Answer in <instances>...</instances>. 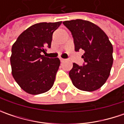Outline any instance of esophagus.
<instances>
[{"label": "esophagus", "mask_w": 124, "mask_h": 124, "mask_svg": "<svg viewBox=\"0 0 124 124\" xmlns=\"http://www.w3.org/2000/svg\"><path fill=\"white\" fill-rule=\"evenodd\" d=\"M60 61H61V63H63V62H64L65 61V59H62V58H60Z\"/></svg>", "instance_id": "obj_1"}]
</instances>
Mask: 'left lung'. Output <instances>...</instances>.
I'll use <instances>...</instances> for the list:
<instances>
[{
    "instance_id": "obj_1",
    "label": "left lung",
    "mask_w": 124,
    "mask_h": 124,
    "mask_svg": "<svg viewBox=\"0 0 124 124\" xmlns=\"http://www.w3.org/2000/svg\"><path fill=\"white\" fill-rule=\"evenodd\" d=\"M63 25L71 31L74 50H83V65L74 63L69 76L74 86L92 92L100 88L108 78L113 63V47L106 33L91 22L81 19L66 21Z\"/></svg>"
}]
</instances>
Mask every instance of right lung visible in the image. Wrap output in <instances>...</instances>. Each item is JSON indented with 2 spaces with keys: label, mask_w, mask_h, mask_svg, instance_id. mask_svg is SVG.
I'll return each mask as SVG.
<instances>
[{
  "label": "right lung",
  "mask_w": 124,
  "mask_h": 124,
  "mask_svg": "<svg viewBox=\"0 0 124 124\" xmlns=\"http://www.w3.org/2000/svg\"><path fill=\"white\" fill-rule=\"evenodd\" d=\"M61 23L34 24L21 34L12 45V76L26 93L39 94L52 87L60 60L45 57L42 52H45L46 47H51L53 32Z\"/></svg>",
  "instance_id": "obj_1"
}]
</instances>
